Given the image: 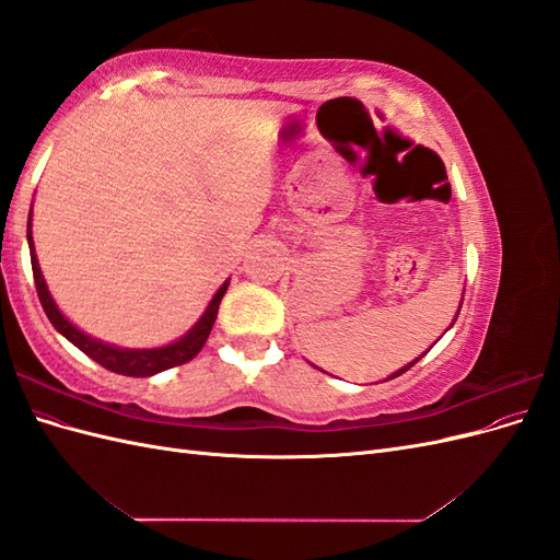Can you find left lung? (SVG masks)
Wrapping results in <instances>:
<instances>
[{
  "label": "left lung",
  "mask_w": 560,
  "mask_h": 560,
  "mask_svg": "<svg viewBox=\"0 0 560 560\" xmlns=\"http://www.w3.org/2000/svg\"><path fill=\"white\" fill-rule=\"evenodd\" d=\"M420 358H422V354H420ZM420 358H418V360H420ZM418 360H416V362H418ZM416 362H411L409 366H404V369H399V371H397V374H393V376H389V378H397V376H401V374H404V371H409V369H411V366H413Z\"/></svg>",
  "instance_id": "obj_1"
}]
</instances>
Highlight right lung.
Segmentation results:
<instances>
[{"mask_svg": "<svg viewBox=\"0 0 560 560\" xmlns=\"http://www.w3.org/2000/svg\"><path fill=\"white\" fill-rule=\"evenodd\" d=\"M27 243H30V259H32V276H35V284H37V294L42 301V308L46 313V317L50 319V325H54L67 341L74 343L81 352H86L91 360H95L100 366H105L114 374H121V376H132V378H147V376H154L161 374L165 369H173L179 364L191 362L196 354L206 346L208 336L212 331V325L217 319L219 313V303H222V296L226 294V287L229 282H224L219 287V292L214 294V299L210 301V306L198 319V325L186 334L184 338H179L177 343L173 346H165V348H156V350H124V348H114L107 346L103 341H95V338L86 336L83 331H79L77 327H72L70 322L65 319V315L58 311V306L50 299L48 290H46V282L44 276L39 270L37 264V254H35V245H32V231L27 224Z\"/></svg>", "mask_w": 560, "mask_h": 560, "instance_id": "1", "label": "right lung"}]
</instances>
